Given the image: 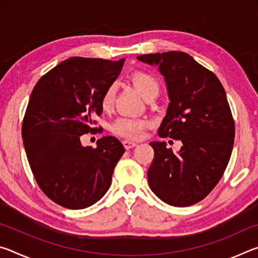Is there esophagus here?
<instances>
[{
    "mask_svg": "<svg viewBox=\"0 0 258 258\" xmlns=\"http://www.w3.org/2000/svg\"><path fill=\"white\" fill-rule=\"evenodd\" d=\"M123 146H124V148L126 150H128V149H132V148H134V147H137L138 145L135 142H133V141H128V140H124L123 141Z\"/></svg>",
    "mask_w": 258,
    "mask_h": 258,
    "instance_id": "esophagus-1",
    "label": "esophagus"
}]
</instances>
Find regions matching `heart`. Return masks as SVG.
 Returning a JSON list of instances; mask_svg holds the SVG:
<instances>
[{"instance_id":"obj_1","label":"heart","mask_w":258,"mask_h":258,"mask_svg":"<svg viewBox=\"0 0 258 258\" xmlns=\"http://www.w3.org/2000/svg\"><path fill=\"white\" fill-rule=\"evenodd\" d=\"M132 83L140 94L145 98L147 101L149 99L157 98L160 92L159 82L151 74L145 72H137L133 74ZM117 86L115 83H111L102 94L101 106L103 109H109L115 100ZM150 125V121L145 118H133V117H119L112 123L111 130L116 135L121 138L139 140L145 134V130Z\"/></svg>"}]
</instances>
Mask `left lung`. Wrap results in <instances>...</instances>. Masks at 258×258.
<instances>
[{"instance_id":"obj_1","label":"left lung","mask_w":258,"mask_h":258,"mask_svg":"<svg viewBox=\"0 0 258 258\" xmlns=\"http://www.w3.org/2000/svg\"><path fill=\"white\" fill-rule=\"evenodd\" d=\"M138 60L158 66L169 98L160 138L181 140L175 155L155 141V157L148 169L151 191L175 207L197 204L221 180L234 142V120L223 85L191 55L181 51L142 54Z\"/></svg>"}]
</instances>
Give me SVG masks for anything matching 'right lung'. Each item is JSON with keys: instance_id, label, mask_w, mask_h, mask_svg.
<instances>
[{"instance_id": "1", "label": "right lung", "mask_w": 258, "mask_h": 258, "mask_svg": "<svg viewBox=\"0 0 258 258\" xmlns=\"http://www.w3.org/2000/svg\"><path fill=\"white\" fill-rule=\"evenodd\" d=\"M124 61L69 58L42 76L30 94L21 128L26 155L37 184L60 206H92L110 187L123 145L103 137L93 149L83 147L81 137L98 131L93 118L102 113V94Z\"/></svg>"}]
</instances>
